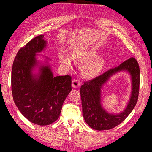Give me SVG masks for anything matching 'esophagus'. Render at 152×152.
<instances>
[{"label":"esophagus","instance_id":"1","mask_svg":"<svg viewBox=\"0 0 152 152\" xmlns=\"http://www.w3.org/2000/svg\"><path fill=\"white\" fill-rule=\"evenodd\" d=\"M81 85V82L78 79H74L72 80V86L74 87V88H78V87H80Z\"/></svg>","mask_w":152,"mask_h":152}]
</instances>
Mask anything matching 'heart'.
<instances>
[{"mask_svg":"<svg viewBox=\"0 0 152 152\" xmlns=\"http://www.w3.org/2000/svg\"><path fill=\"white\" fill-rule=\"evenodd\" d=\"M98 52L94 50H84L74 53L72 58L80 62H85L96 58ZM60 62L64 66L70 67L71 66V59L68 54L61 53L60 55ZM105 66V60L103 58H97L92 61L84 64L82 66V72L87 76H94L99 74Z\"/></svg>","mask_w":152,"mask_h":152,"instance_id":"b5f03b06","label":"heart"}]
</instances>
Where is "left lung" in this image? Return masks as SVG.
<instances>
[{
    "instance_id": "8db88e82",
    "label": "left lung",
    "mask_w": 152,
    "mask_h": 152,
    "mask_svg": "<svg viewBox=\"0 0 152 152\" xmlns=\"http://www.w3.org/2000/svg\"><path fill=\"white\" fill-rule=\"evenodd\" d=\"M126 71L130 74L132 91L126 109L119 114H110L102 108L100 102L102 86L113 74ZM140 70L137 61L134 58L121 64L119 66L105 72L88 82H84L80 88L82 114L86 123L95 130H109L123 122L134 109L140 91Z\"/></svg>"
}]
</instances>
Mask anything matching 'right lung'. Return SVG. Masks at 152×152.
Segmentation results:
<instances>
[{
	"label": "right lung",
	"instance_id": "obj_1",
	"mask_svg": "<svg viewBox=\"0 0 152 152\" xmlns=\"http://www.w3.org/2000/svg\"><path fill=\"white\" fill-rule=\"evenodd\" d=\"M44 35L33 38L17 53L11 74V91L15 104L30 122L48 125L60 117L66 96L72 91L70 75L54 77L50 66H40L38 74H33L37 66L36 53L46 46Z\"/></svg>",
	"mask_w": 152,
	"mask_h": 152
}]
</instances>
